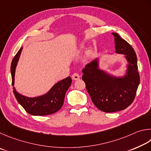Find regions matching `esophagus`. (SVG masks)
I'll use <instances>...</instances> for the list:
<instances>
[{
    "label": "esophagus",
    "mask_w": 151,
    "mask_h": 151,
    "mask_svg": "<svg viewBox=\"0 0 151 151\" xmlns=\"http://www.w3.org/2000/svg\"><path fill=\"white\" fill-rule=\"evenodd\" d=\"M71 78H72L73 80H78L80 78V76L78 73H74L73 75L71 76Z\"/></svg>",
    "instance_id": "34e87169"
}]
</instances>
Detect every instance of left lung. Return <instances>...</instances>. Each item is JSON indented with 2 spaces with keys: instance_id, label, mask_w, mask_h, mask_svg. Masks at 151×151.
Returning a JSON list of instances; mask_svg holds the SVG:
<instances>
[{
  "instance_id": "1",
  "label": "left lung",
  "mask_w": 151,
  "mask_h": 151,
  "mask_svg": "<svg viewBox=\"0 0 151 151\" xmlns=\"http://www.w3.org/2000/svg\"><path fill=\"white\" fill-rule=\"evenodd\" d=\"M115 52L125 55L128 64L125 76L115 77L99 69L98 58L83 69L82 80L94 105L102 111L116 112L125 109L136 96L140 83L137 58L134 49L118 34L113 32Z\"/></svg>"
}]
</instances>
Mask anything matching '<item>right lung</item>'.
<instances>
[{"mask_svg":"<svg viewBox=\"0 0 151 151\" xmlns=\"http://www.w3.org/2000/svg\"><path fill=\"white\" fill-rule=\"evenodd\" d=\"M22 47L18 50L17 54L13 58L10 66L12 75V85L14 84V76L16 67L19 60ZM71 84V79L69 77L58 81L50 91L43 96L28 97L20 94L13 87V93L18 102L29 114L32 115H51L59 111L62 107L64 101L65 93Z\"/></svg>","mask_w":151,"mask_h":151,"instance_id":"right-lung-1","label":"right lung"}]
</instances>
